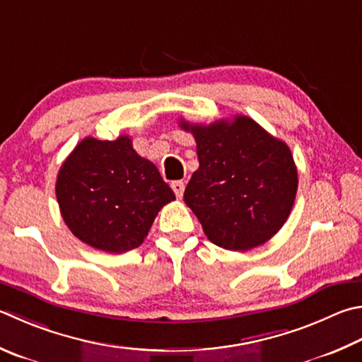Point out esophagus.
I'll return each instance as SVG.
<instances>
[{
  "label": "esophagus",
  "mask_w": 362,
  "mask_h": 362,
  "mask_svg": "<svg viewBox=\"0 0 362 362\" xmlns=\"http://www.w3.org/2000/svg\"><path fill=\"white\" fill-rule=\"evenodd\" d=\"M170 188L174 189L175 196L180 199L183 196V189H185V183H183L182 180H174L173 183H170Z\"/></svg>",
  "instance_id": "esophagus-1"
}]
</instances>
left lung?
I'll return each mask as SVG.
<instances>
[{
	"label": "left lung",
	"instance_id": "8db88e82",
	"mask_svg": "<svg viewBox=\"0 0 362 362\" xmlns=\"http://www.w3.org/2000/svg\"><path fill=\"white\" fill-rule=\"evenodd\" d=\"M180 127L194 136L199 160L183 199L207 239L245 252L277 234L298 192L290 147L247 115Z\"/></svg>",
	"mask_w": 362,
	"mask_h": 362
}]
</instances>
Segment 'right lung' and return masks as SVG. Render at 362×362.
Returning <instances> with one entry per match:
<instances>
[{"label": "right lung", "instance_id": "add662e5", "mask_svg": "<svg viewBox=\"0 0 362 362\" xmlns=\"http://www.w3.org/2000/svg\"><path fill=\"white\" fill-rule=\"evenodd\" d=\"M55 193L71 233L107 253L139 247L161 207L175 199L155 164L136 153L129 136L85 137L58 170Z\"/></svg>", "mask_w": 362, "mask_h": 362}]
</instances>
